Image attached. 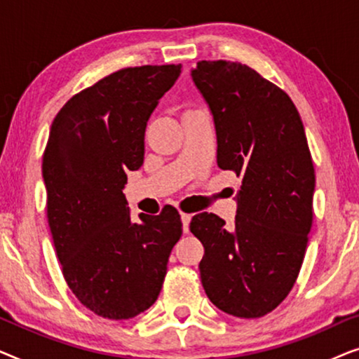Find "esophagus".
Returning <instances> with one entry per match:
<instances>
[{
	"label": "esophagus",
	"instance_id": "obj_1",
	"mask_svg": "<svg viewBox=\"0 0 359 359\" xmlns=\"http://www.w3.org/2000/svg\"><path fill=\"white\" fill-rule=\"evenodd\" d=\"M181 222H183V230L184 233L189 232V222H191V214L181 212Z\"/></svg>",
	"mask_w": 359,
	"mask_h": 359
}]
</instances>
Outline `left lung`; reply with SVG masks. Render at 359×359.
Returning a JSON list of instances; mask_svg holds the SVG:
<instances>
[{"mask_svg":"<svg viewBox=\"0 0 359 359\" xmlns=\"http://www.w3.org/2000/svg\"><path fill=\"white\" fill-rule=\"evenodd\" d=\"M217 134V165L240 178L233 227L201 212L191 232L204 245L201 281L225 313L258 318L296 283L312 227L316 171L301 116L286 93L237 62H198L191 72Z\"/></svg>","mask_w":359,"mask_h":359,"instance_id":"obj_1","label":"left lung"}]
</instances>
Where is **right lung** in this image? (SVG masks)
<instances>
[{"label":"right lung","instance_id":"right-lung-1","mask_svg":"<svg viewBox=\"0 0 359 359\" xmlns=\"http://www.w3.org/2000/svg\"><path fill=\"white\" fill-rule=\"evenodd\" d=\"M180 65L124 68L67 101L43 151L47 219L63 278L96 316L122 320L156 301L171 250L183 233L180 214L132 222L127 171L144 163L145 127Z\"/></svg>","mask_w":359,"mask_h":359}]
</instances>
